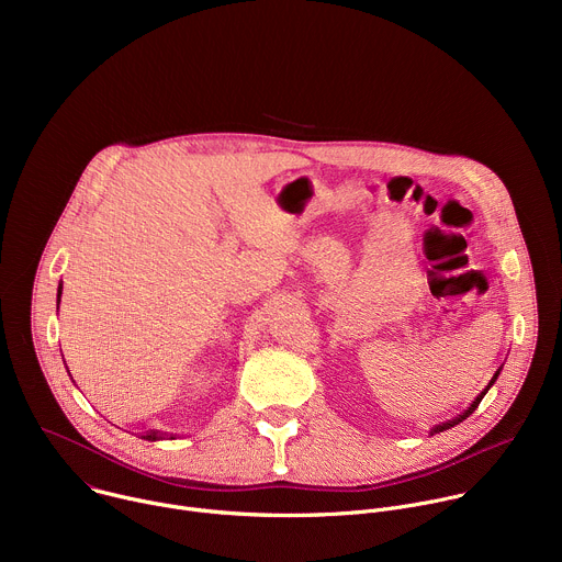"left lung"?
Returning a JSON list of instances; mask_svg holds the SVG:
<instances>
[{
  "instance_id": "obj_1",
  "label": "left lung",
  "mask_w": 562,
  "mask_h": 562,
  "mask_svg": "<svg viewBox=\"0 0 562 562\" xmlns=\"http://www.w3.org/2000/svg\"><path fill=\"white\" fill-rule=\"evenodd\" d=\"M498 373H501V369H498V371H496V373H494V378H492V380H490V384H487V386H485V389H483V391H480V395H475V400H473V403H471V405H469V407H467V409H464V412H462V414H460V416H458V418H453V420H447V423H442V425H436V427H434V429H431V431H429V436H434V434H440V431H447V429H451V427H456V425H458V423H462V420H467V418H469V416H471V414H473V412H475V409H477V405H480V400H483V397H485V393H487V391H490V386H492V384H494V382H496V380H498Z\"/></svg>"
}]
</instances>
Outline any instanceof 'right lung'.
Instances as JSON below:
<instances>
[{
    "instance_id": "obj_1",
    "label": "right lung",
    "mask_w": 562,
    "mask_h": 562,
    "mask_svg": "<svg viewBox=\"0 0 562 562\" xmlns=\"http://www.w3.org/2000/svg\"><path fill=\"white\" fill-rule=\"evenodd\" d=\"M59 297H61V284L57 286V308H59ZM167 436H169V434H162V431H153V429H150V431H146L142 438H144V440H150V442H155V440H162V438H167ZM169 438L173 440V436H169Z\"/></svg>"
}]
</instances>
